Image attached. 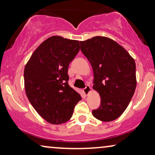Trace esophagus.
<instances>
[{
  "label": "esophagus",
  "instance_id": "obj_1",
  "mask_svg": "<svg viewBox=\"0 0 155 155\" xmlns=\"http://www.w3.org/2000/svg\"><path fill=\"white\" fill-rule=\"evenodd\" d=\"M90 90H91V87L89 84H87L85 88L83 89V92L86 95H87L89 94V92H90Z\"/></svg>",
  "mask_w": 155,
  "mask_h": 155
}]
</instances>
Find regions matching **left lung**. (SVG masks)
I'll use <instances>...</instances> for the list:
<instances>
[{
    "mask_svg": "<svg viewBox=\"0 0 155 155\" xmlns=\"http://www.w3.org/2000/svg\"><path fill=\"white\" fill-rule=\"evenodd\" d=\"M80 49L91 63L93 89L101 97V105L92 115L101 121L116 119L126 109L136 88L134 59L115 41L100 36L80 41Z\"/></svg>",
    "mask_w": 155,
    "mask_h": 155,
    "instance_id": "1",
    "label": "left lung"
}]
</instances>
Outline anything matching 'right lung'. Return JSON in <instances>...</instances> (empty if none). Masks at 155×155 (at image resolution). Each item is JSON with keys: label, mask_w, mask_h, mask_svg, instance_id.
<instances>
[{"label": "right lung", "mask_w": 155, "mask_h": 155, "mask_svg": "<svg viewBox=\"0 0 155 155\" xmlns=\"http://www.w3.org/2000/svg\"><path fill=\"white\" fill-rule=\"evenodd\" d=\"M79 51V41L53 36L40 44L25 65L27 98L37 113L50 124L68 121L82 99L68 83L69 64Z\"/></svg>", "instance_id": "right-lung-1"}]
</instances>
